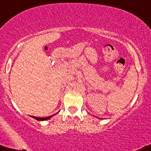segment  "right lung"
Returning a JSON list of instances; mask_svg holds the SVG:
<instances>
[{
  "mask_svg": "<svg viewBox=\"0 0 151 151\" xmlns=\"http://www.w3.org/2000/svg\"><path fill=\"white\" fill-rule=\"evenodd\" d=\"M52 116H48V117H43V118H39V117H36V116H32V118H34L35 119H36V120L38 121H45V120H48V119H50Z\"/></svg>",
  "mask_w": 151,
  "mask_h": 151,
  "instance_id": "1",
  "label": "right lung"
}]
</instances>
